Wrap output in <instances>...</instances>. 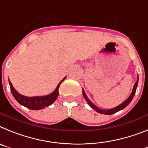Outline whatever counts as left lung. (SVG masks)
<instances>
[{
  "label": "left lung",
  "mask_w": 148,
  "mask_h": 148,
  "mask_svg": "<svg viewBox=\"0 0 148 148\" xmlns=\"http://www.w3.org/2000/svg\"><path fill=\"white\" fill-rule=\"evenodd\" d=\"M138 79H137V81H136V83H135L134 86H133V92H132L131 95H130V97H128L126 101H124V102L122 103H121L119 106H116V107L115 108H112V109H110V110H102V109H100V108H98L97 106H96L93 103H92V101H90L89 99L88 98L87 95H86V93H85L84 90L83 89V97H84V98L86 99V102L88 103V104L89 105V106L93 109V110H95L96 112L101 113V114H104V115H112V114H115V113L117 112H119L120 111V110H123L124 108H125L126 106H127L131 102V101L133 100V97H134L135 93H136V88H137V86H138Z\"/></svg>",
  "instance_id": "1"
}]
</instances>
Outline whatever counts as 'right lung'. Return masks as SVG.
Segmentation results:
<instances>
[{"mask_svg":"<svg viewBox=\"0 0 148 148\" xmlns=\"http://www.w3.org/2000/svg\"><path fill=\"white\" fill-rule=\"evenodd\" d=\"M62 79L60 83H59L56 89L54 90V92H53L52 93L46 96H42V97H26V96L21 95V94L16 92V90L13 88L12 83L9 79V83H10V89H11V92H12V95L15 97V99L18 102L20 103L21 105H23L25 107L28 108L29 110H42L43 108L47 107V106H50L56 100L57 97L59 95V88L62 82L64 81V79Z\"/></svg>","mask_w":148,"mask_h":148,"instance_id":"obj_1","label":"right lung"}]
</instances>
